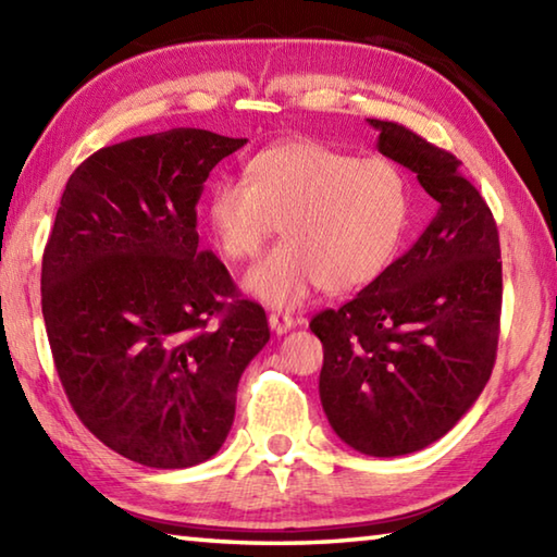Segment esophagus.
<instances>
[{
    "instance_id": "esophagus-1",
    "label": "esophagus",
    "mask_w": 557,
    "mask_h": 557,
    "mask_svg": "<svg viewBox=\"0 0 557 557\" xmlns=\"http://www.w3.org/2000/svg\"><path fill=\"white\" fill-rule=\"evenodd\" d=\"M268 322H270V329H272V332H275L277 336L287 334L289 329L295 326V319H292L289 314H280V312H272Z\"/></svg>"
}]
</instances>
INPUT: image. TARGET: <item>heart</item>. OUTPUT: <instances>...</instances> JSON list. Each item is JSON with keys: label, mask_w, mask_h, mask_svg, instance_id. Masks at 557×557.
Returning <instances> with one entry per match:
<instances>
[{"label": "heart", "mask_w": 557, "mask_h": 557, "mask_svg": "<svg viewBox=\"0 0 557 557\" xmlns=\"http://www.w3.org/2000/svg\"><path fill=\"white\" fill-rule=\"evenodd\" d=\"M248 182L221 178L206 196V221L228 260L258 256L243 277L250 297L292 309L309 292H348L379 277L410 219V184L385 157H356L314 139H287L248 162Z\"/></svg>", "instance_id": "1"}]
</instances>
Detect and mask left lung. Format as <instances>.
<instances>
[{"instance_id":"8db88e82","label":"left lung","mask_w":557,"mask_h":557,"mask_svg":"<svg viewBox=\"0 0 557 557\" xmlns=\"http://www.w3.org/2000/svg\"><path fill=\"white\" fill-rule=\"evenodd\" d=\"M379 152L437 201L425 233L369 287L309 329L324 346L319 398L342 442L400 457L445 437L492 375L502 319V248L459 159L398 122L369 120Z\"/></svg>"}]
</instances>
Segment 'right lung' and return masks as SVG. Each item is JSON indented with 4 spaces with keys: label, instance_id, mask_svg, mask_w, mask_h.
<instances>
[{
    "label": "right lung",
    "instance_id": "obj_1",
    "mask_svg": "<svg viewBox=\"0 0 557 557\" xmlns=\"http://www.w3.org/2000/svg\"><path fill=\"white\" fill-rule=\"evenodd\" d=\"M245 143L196 127L127 139L88 157L61 196L41 265L53 363L83 425L137 465L211 459L270 338L265 309L238 299L196 233L203 182Z\"/></svg>",
    "mask_w": 557,
    "mask_h": 557
}]
</instances>
